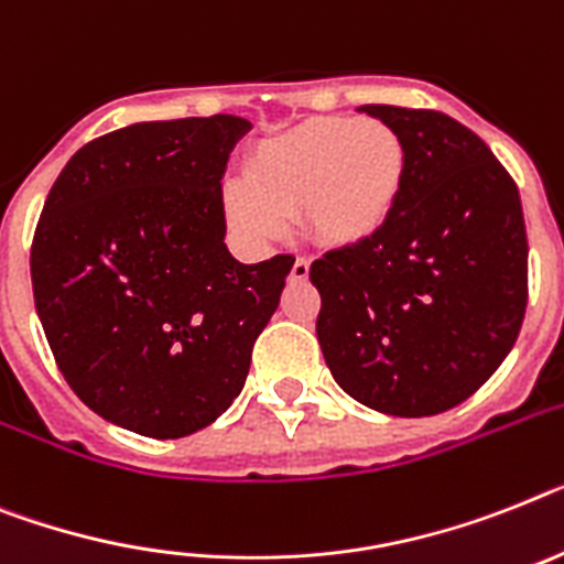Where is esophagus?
<instances>
[{
	"label": "esophagus",
	"mask_w": 564,
	"mask_h": 564,
	"mask_svg": "<svg viewBox=\"0 0 564 564\" xmlns=\"http://www.w3.org/2000/svg\"><path fill=\"white\" fill-rule=\"evenodd\" d=\"M290 278L295 283H304L306 278H310V260H306V258H295V263H292Z\"/></svg>",
	"instance_id": "1"
}]
</instances>
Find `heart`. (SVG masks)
Listing matches in <instances>:
<instances>
[{
	"label": "heart",
	"instance_id": "b5f03b06",
	"mask_svg": "<svg viewBox=\"0 0 564 564\" xmlns=\"http://www.w3.org/2000/svg\"><path fill=\"white\" fill-rule=\"evenodd\" d=\"M406 154L384 122L321 117L269 137L249 163L252 183L226 192L231 220L254 238H274L290 217L329 246H355L387 224L401 194Z\"/></svg>",
	"mask_w": 564,
	"mask_h": 564
}]
</instances>
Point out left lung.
<instances>
[{
    "mask_svg": "<svg viewBox=\"0 0 564 564\" xmlns=\"http://www.w3.org/2000/svg\"><path fill=\"white\" fill-rule=\"evenodd\" d=\"M401 137L387 224L312 260L318 340L344 392L378 413L435 415L470 399L516 344L528 231L516 180L479 134L433 108L361 106Z\"/></svg>",
    "mask_w": 564,
    "mask_h": 564,
    "instance_id": "left-lung-1",
    "label": "left lung"
}]
</instances>
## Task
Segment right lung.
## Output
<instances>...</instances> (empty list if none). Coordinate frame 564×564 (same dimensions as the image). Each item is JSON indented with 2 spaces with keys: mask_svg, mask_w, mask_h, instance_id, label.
I'll return each instance as SVG.
<instances>
[{
  "mask_svg": "<svg viewBox=\"0 0 564 564\" xmlns=\"http://www.w3.org/2000/svg\"><path fill=\"white\" fill-rule=\"evenodd\" d=\"M249 120L137 122L74 154L31 243L54 361L111 424L180 438L226 413L295 258L243 267L224 243L220 177Z\"/></svg>",
  "mask_w": 564,
  "mask_h": 564,
  "instance_id": "1",
  "label": "right lung"
}]
</instances>
